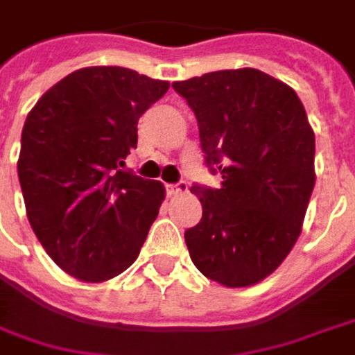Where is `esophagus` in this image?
<instances>
[{"mask_svg":"<svg viewBox=\"0 0 355 355\" xmlns=\"http://www.w3.org/2000/svg\"><path fill=\"white\" fill-rule=\"evenodd\" d=\"M166 193L173 197V195H182V193H189V184L184 180H180L177 184H166Z\"/></svg>","mask_w":355,"mask_h":355,"instance_id":"esophagus-1","label":"esophagus"}]
</instances>
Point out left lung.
Here are the masks:
<instances>
[{
    "label": "left lung",
    "mask_w": 355,
    "mask_h": 355,
    "mask_svg": "<svg viewBox=\"0 0 355 355\" xmlns=\"http://www.w3.org/2000/svg\"><path fill=\"white\" fill-rule=\"evenodd\" d=\"M197 116L200 148L219 189L193 184L202 205L184 231L198 271L225 287L255 285L293 249L315 184V136L302 100L255 68L175 82Z\"/></svg>",
    "instance_id": "1"
}]
</instances>
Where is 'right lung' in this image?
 Wrapping results in <instances>:
<instances>
[{"mask_svg":"<svg viewBox=\"0 0 355 355\" xmlns=\"http://www.w3.org/2000/svg\"><path fill=\"white\" fill-rule=\"evenodd\" d=\"M168 82L120 66L68 73L37 100L21 130L17 177L33 233L68 275L100 283L138 257L164 187L124 171L138 118Z\"/></svg>","mask_w":355,"mask_h":355,"instance_id":"obj_1","label":"right lung"}]
</instances>
